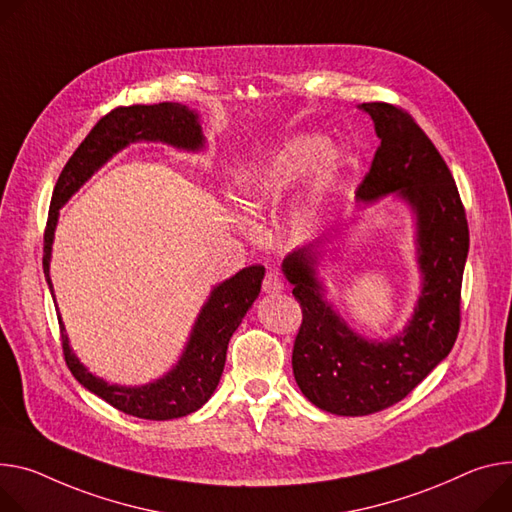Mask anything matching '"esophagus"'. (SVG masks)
<instances>
[{"label": "esophagus", "instance_id": "34e87169", "mask_svg": "<svg viewBox=\"0 0 512 512\" xmlns=\"http://www.w3.org/2000/svg\"><path fill=\"white\" fill-rule=\"evenodd\" d=\"M284 288H286V284H284L280 273L269 271L265 275V280H263V292L265 294H280V292H284Z\"/></svg>", "mask_w": 512, "mask_h": 512}]
</instances>
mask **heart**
Returning a JSON list of instances; mask_svg holds the SVG:
<instances>
[{
	"label": "heart",
	"instance_id": "b5f03b06",
	"mask_svg": "<svg viewBox=\"0 0 512 512\" xmlns=\"http://www.w3.org/2000/svg\"><path fill=\"white\" fill-rule=\"evenodd\" d=\"M343 163L339 147L327 143L318 145L312 134L292 136L275 145L261 157L249 161L232 181L237 200L251 212H261L269 202L280 198L304 177L308 190L292 210V222L306 228L316 218L320 196L329 190Z\"/></svg>",
	"mask_w": 512,
	"mask_h": 512
}]
</instances>
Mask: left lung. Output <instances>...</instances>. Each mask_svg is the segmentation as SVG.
<instances>
[{"mask_svg": "<svg viewBox=\"0 0 512 512\" xmlns=\"http://www.w3.org/2000/svg\"><path fill=\"white\" fill-rule=\"evenodd\" d=\"M374 122L380 147L355 192L357 204L388 196L412 216L418 294L410 318L392 337H365L327 296L329 239L292 251L282 271L302 306L292 369L300 392L339 416L374 414L408 396L449 355L459 331V294L470 232L455 181L443 157L406 112L359 104Z\"/></svg>", "mask_w": 512, "mask_h": 512, "instance_id": "8db88e82", "label": "left lung"}]
</instances>
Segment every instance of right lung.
Returning a JSON list of instances; mask_svg holds the SVG:
<instances>
[{
  "instance_id": "obj_1",
  "label": "right lung",
  "mask_w": 512,
  "mask_h": 512,
  "mask_svg": "<svg viewBox=\"0 0 512 512\" xmlns=\"http://www.w3.org/2000/svg\"><path fill=\"white\" fill-rule=\"evenodd\" d=\"M134 143H161L183 153H200L206 149V136L202 132L200 114L190 106L175 102L116 108L91 128L59 175L51 200L49 222H46L42 269L55 302L51 257L61 208L83 188V183L91 179V175ZM263 277V265H249L228 280L216 284L196 316L179 359L163 376L141 386L112 384L89 371L75 355L61 312H57L63 351L71 374L91 394L100 396L130 416L147 418V421H169V418L196 412L218 388L228 341L239 329L253 302L259 298Z\"/></svg>"
}]
</instances>
